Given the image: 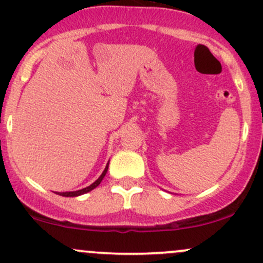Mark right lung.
<instances>
[{"label": "right lung", "instance_id": "1", "mask_svg": "<svg viewBox=\"0 0 263 263\" xmlns=\"http://www.w3.org/2000/svg\"><path fill=\"white\" fill-rule=\"evenodd\" d=\"M107 170H108V163L106 164V167H105V170H104V172H102L101 176L99 177L98 179H96L95 182H93L92 184H90L89 186H86V188H83V189H80V190H75V192H63V193L57 192V194H58V195H62V197H79V195H83V194H85V193L91 192L92 189H95L96 186H98L99 184L101 183V180L104 179V177H105V176H106Z\"/></svg>", "mask_w": 263, "mask_h": 263}]
</instances>
